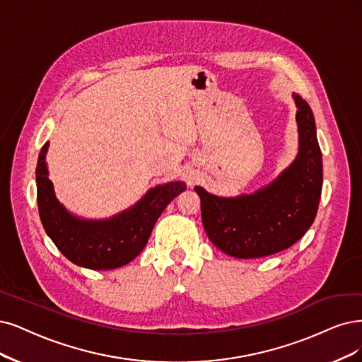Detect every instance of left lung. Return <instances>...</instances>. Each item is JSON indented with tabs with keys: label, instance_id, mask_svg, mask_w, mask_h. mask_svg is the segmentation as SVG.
Returning <instances> with one entry per match:
<instances>
[{
	"label": "left lung",
	"instance_id": "left-lung-1",
	"mask_svg": "<svg viewBox=\"0 0 362 362\" xmlns=\"http://www.w3.org/2000/svg\"><path fill=\"white\" fill-rule=\"evenodd\" d=\"M298 153L293 163L264 188L233 198L195 186L210 242L234 258H261L291 247L310 228L322 191V153L310 105L298 93Z\"/></svg>",
	"mask_w": 362,
	"mask_h": 362
}]
</instances>
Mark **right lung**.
Here are the masks:
<instances>
[{
    "mask_svg": "<svg viewBox=\"0 0 362 362\" xmlns=\"http://www.w3.org/2000/svg\"><path fill=\"white\" fill-rule=\"evenodd\" d=\"M47 149L49 141L40 151L35 170L40 219L62 255L85 269L113 270L131 262L144 249L167 204L186 189L183 182L158 185L132 207L109 219L77 218L58 202L53 191L46 164Z\"/></svg>",
    "mask_w": 362,
    "mask_h": 362,
    "instance_id": "right-lung-1",
    "label": "right lung"
}]
</instances>
